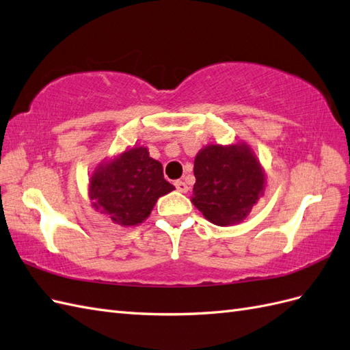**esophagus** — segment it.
<instances>
[{
    "instance_id": "34e87169",
    "label": "esophagus",
    "mask_w": 350,
    "mask_h": 350,
    "mask_svg": "<svg viewBox=\"0 0 350 350\" xmlns=\"http://www.w3.org/2000/svg\"><path fill=\"white\" fill-rule=\"evenodd\" d=\"M175 187H176L179 193H187L188 191V185L184 181H181V179H179V181H175Z\"/></svg>"
}]
</instances>
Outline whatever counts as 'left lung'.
I'll use <instances>...</instances> for the list:
<instances>
[{"instance_id":"8db88e82","label":"left lung","mask_w":350,"mask_h":350,"mask_svg":"<svg viewBox=\"0 0 350 350\" xmlns=\"http://www.w3.org/2000/svg\"><path fill=\"white\" fill-rule=\"evenodd\" d=\"M193 204L217 226L239 224L264 194V172L245 143L210 144L194 161Z\"/></svg>"}]
</instances>
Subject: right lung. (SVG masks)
Returning a JSON list of instances; mask_svg holds the SVG:
<instances>
[{"label": "right lung", "mask_w": 350, "mask_h": 350, "mask_svg": "<svg viewBox=\"0 0 350 350\" xmlns=\"http://www.w3.org/2000/svg\"><path fill=\"white\" fill-rule=\"evenodd\" d=\"M174 189L163 178L162 163L152 159L146 147H133L94 169L89 196L94 210L113 224L134 226L149 217L159 197Z\"/></svg>", "instance_id": "right-lung-1"}]
</instances>
